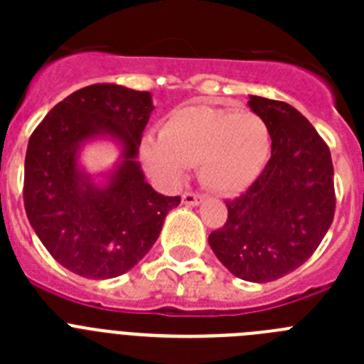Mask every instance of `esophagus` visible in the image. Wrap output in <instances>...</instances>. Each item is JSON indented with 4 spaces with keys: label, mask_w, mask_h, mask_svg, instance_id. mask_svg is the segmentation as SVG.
Returning <instances> with one entry per match:
<instances>
[{
    "label": "esophagus",
    "mask_w": 364,
    "mask_h": 364,
    "mask_svg": "<svg viewBox=\"0 0 364 364\" xmlns=\"http://www.w3.org/2000/svg\"><path fill=\"white\" fill-rule=\"evenodd\" d=\"M202 200H204V197H202V195H198V193L188 191L182 195V202H184L186 205H197V204H200Z\"/></svg>",
    "instance_id": "obj_1"
}]
</instances>
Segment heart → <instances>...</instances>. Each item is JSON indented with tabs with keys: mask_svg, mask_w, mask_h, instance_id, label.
<instances>
[{
	"mask_svg": "<svg viewBox=\"0 0 364 364\" xmlns=\"http://www.w3.org/2000/svg\"><path fill=\"white\" fill-rule=\"evenodd\" d=\"M272 136L264 118L252 111L193 105L171 112L160 138L142 144L146 166L160 178L176 182L186 167L200 164L205 188L222 195L244 191L264 171Z\"/></svg>",
	"mask_w": 364,
	"mask_h": 364,
	"instance_id": "obj_1",
	"label": "heart"
}]
</instances>
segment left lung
<instances>
[{
    "mask_svg": "<svg viewBox=\"0 0 364 364\" xmlns=\"http://www.w3.org/2000/svg\"><path fill=\"white\" fill-rule=\"evenodd\" d=\"M247 105L268 124L272 156L246 193L226 202V224L208 240L235 277L269 282L304 264L324 239L336 213L333 164L290 104L250 96Z\"/></svg>",
    "mask_w": 364,
    "mask_h": 364,
    "instance_id": "left-lung-1",
    "label": "left lung"
}]
</instances>
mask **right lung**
I'll list each match as a JSON object with an SVG mask.
<instances>
[{"mask_svg":"<svg viewBox=\"0 0 364 364\" xmlns=\"http://www.w3.org/2000/svg\"><path fill=\"white\" fill-rule=\"evenodd\" d=\"M153 109L151 92L95 83L54 105L28 138V222L47 252L76 275L112 279L129 272L180 204V197L154 191L136 162ZM96 136L118 139L124 159L102 188L77 167L79 146Z\"/></svg>","mask_w":364,"mask_h":364,"instance_id":"right-lung-1","label":"right lung"}]
</instances>
